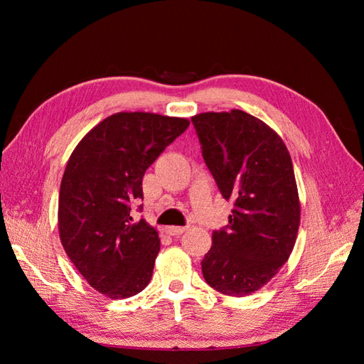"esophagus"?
<instances>
[{"mask_svg":"<svg viewBox=\"0 0 364 364\" xmlns=\"http://www.w3.org/2000/svg\"><path fill=\"white\" fill-rule=\"evenodd\" d=\"M184 231H186V227H166V233L170 236L183 235Z\"/></svg>","mask_w":364,"mask_h":364,"instance_id":"obj_1","label":"esophagus"}]
</instances>
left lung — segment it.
<instances>
[{
  "label": "left lung",
  "mask_w": 364,
  "mask_h": 364,
  "mask_svg": "<svg viewBox=\"0 0 364 364\" xmlns=\"http://www.w3.org/2000/svg\"><path fill=\"white\" fill-rule=\"evenodd\" d=\"M191 120L220 194L235 202L227 228L213 231L202 272L215 291L249 296L282 269L297 239L300 202L289 151L272 128L244 111Z\"/></svg>",
  "instance_id": "8db88e82"
}]
</instances>
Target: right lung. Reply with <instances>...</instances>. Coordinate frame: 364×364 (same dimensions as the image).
I'll list each match as a JSON object with an SVG mask.
<instances>
[{
    "label": "right lung",
    "instance_id": "obj_1",
    "mask_svg": "<svg viewBox=\"0 0 364 364\" xmlns=\"http://www.w3.org/2000/svg\"><path fill=\"white\" fill-rule=\"evenodd\" d=\"M188 119L117 112L76 145L60 181L58 225L67 257L87 283L109 299L145 289L159 252L156 228L134 222L142 178Z\"/></svg>",
    "mask_w": 364,
    "mask_h": 364
}]
</instances>
